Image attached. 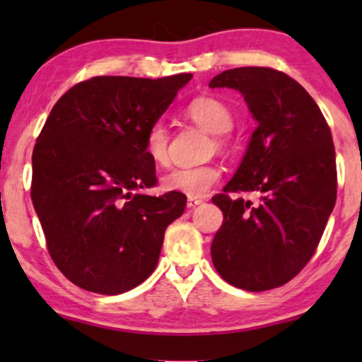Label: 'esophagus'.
<instances>
[{"label": "esophagus", "instance_id": "obj_1", "mask_svg": "<svg viewBox=\"0 0 362 362\" xmlns=\"http://www.w3.org/2000/svg\"><path fill=\"white\" fill-rule=\"evenodd\" d=\"M202 199H197V197H189V201H187V207H190V209H194V207L201 206L202 204Z\"/></svg>", "mask_w": 362, "mask_h": 362}]
</instances>
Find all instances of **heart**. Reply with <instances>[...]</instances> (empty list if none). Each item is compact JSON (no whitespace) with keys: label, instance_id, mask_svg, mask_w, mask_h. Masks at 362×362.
I'll list each match as a JSON object with an SVG mask.
<instances>
[{"label":"heart","instance_id":"heart-1","mask_svg":"<svg viewBox=\"0 0 362 362\" xmlns=\"http://www.w3.org/2000/svg\"><path fill=\"white\" fill-rule=\"evenodd\" d=\"M187 117L194 120L197 126L214 136V148L223 149L226 146L224 134L233 127V114L216 98L201 97L195 98L185 109ZM144 151L156 165H165L168 161V129L163 122H155L148 129L144 138ZM221 177L216 165H197V167H177L168 170L161 177V185L170 192H180L189 197H204L211 187Z\"/></svg>","mask_w":362,"mask_h":362}]
</instances>
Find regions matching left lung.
<instances>
[{"instance_id": "1", "label": "left lung", "mask_w": 362, "mask_h": 362, "mask_svg": "<svg viewBox=\"0 0 362 362\" xmlns=\"http://www.w3.org/2000/svg\"><path fill=\"white\" fill-rule=\"evenodd\" d=\"M209 88L243 95L257 129L238 170L213 197L223 211L211 257L219 276L245 291L279 288L308 264L337 197L332 132L298 81L271 68H235ZM255 192L257 203L230 193Z\"/></svg>"}]
</instances>
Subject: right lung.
Instances as JSON below:
<instances>
[{"mask_svg": "<svg viewBox=\"0 0 362 362\" xmlns=\"http://www.w3.org/2000/svg\"><path fill=\"white\" fill-rule=\"evenodd\" d=\"M190 78L95 76L52 107L32 155V202L54 264L73 284L120 294L155 271L187 197L139 192L156 185L144 138Z\"/></svg>", "mask_w": 362, "mask_h": 362, "instance_id": "1", "label": "right lung"}]
</instances>
